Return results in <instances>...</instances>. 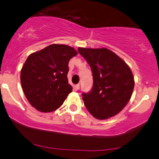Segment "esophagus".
I'll list each match as a JSON object with an SVG mask.
<instances>
[{
  "mask_svg": "<svg viewBox=\"0 0 159 159\" xmlns=\"http://www.w3.org/2000/svg\"><path fill=\"white\" fill-rule=\"evenodd\" d=\"M74 88H75V91H78V90H79V88H80V84H75V86H74Z\"/></svg>",
  "mask_w": 159,
  "mask_h": 159,
  "instance_id": "34e87169",
  "label": "esophagus"
}]
</instances>
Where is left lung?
<instances>
[{"mask_svg":"<svg viewBox=\"0 0 159 159\" xmlns=\"http://www.w3.org/2000/svg\"><path fill=\"white\" fill-rule=\"evenodd\" d=\"M91 66L93 84L91 92L83 93L90 113L98 120H106L119 113L131 98L135 81L129 66L107 48H78Z\"/></svg>","mask_w":159,"mask_h":159,"instance_id":"8db88e82","label":"left lung"}]
</instances>
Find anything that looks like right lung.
<instances>
[{"mask_svg": "<svg viewBox=\"0 0 159 159\" xmlns=\"http://www.w3.org/2000/svg\"><path fill=\"white\" fill-rule=\"evenodd\" d=\"M78 55L73 47L52 44L28 56L22 67L20 81L30 103L49 113L62 105L72 91L67 75L70 59Z\"/></svg>", "mask_w": 159, "mask_h": 159, "instance_id": "add662e5", "label": "right lung"}]
</instances>
